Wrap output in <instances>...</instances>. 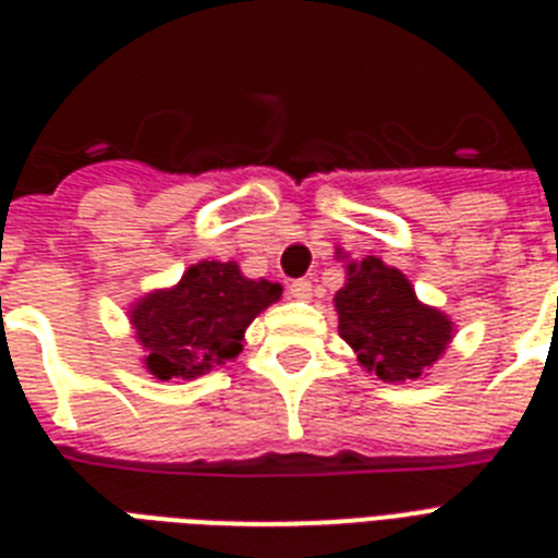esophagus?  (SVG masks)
<instances>
[{
    "label": "esophagus",
    "instance_id": "esophagus-1",
    "mask_svg": "<svg viewBox=\"0 0 558 558\" xmlns=\"http://www.w3.org/2000/svg\"><path fill=\"white\" fill-rule=\"evenodd\" d=\"M290 295L299 299V302H307V299H313V282H310V279H295V282L290 284Z\"/></svg>",
    "mask_w": 558,
    "mask_h": 558
}]
</instances>
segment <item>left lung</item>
<instances>
[{
	"mask_svg": "<svg viewBox=\"0 0 558 558\" xmlns=\"http://www.w3.org/2000/svg\"><path fill=\"white\" fill-rule=\"evenodd\" d=\"M347 274L335 310L340 338L354 349L360 366L386 383L422 377L452 340L450 318L418 302L405 274L377 256L352 263Z\"/></svg>",
	"mask_w": 558,
	"mask_h": 558,
	"instance_id": "left-lung-1",
	"label": "left lung"
}]
</instances>
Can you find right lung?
Listing matches in <instances>:
<instances>
[{"instance_id": "obj_1", "label": "right lung", "mask_w": 558, "mask_h": 558, "mask_svg": "<svg viewBox=\"0 0 558 558\" xmlns=\"http://www.w3.org/2000/svg\"><path fill=\"white\" fill-rule=\"evenodd\" d=\"M282 284L245 279L236 263L204 259L179 284L153 290L131 307L145 368L156 379H195L243 352L256 315L279 302Z\"/></svg>"}]
</instances>
